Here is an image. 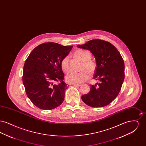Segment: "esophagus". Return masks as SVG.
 I'll return each instance as SVG.
<instances>
[{"label": "esophagus", "instance_id": "1", "mask_svg": "<svg viewBox=\"0 0 146 146\" xmlns=\"http://www.w3.org/2000/svg\"><path fill=\"white\" fill-rule=\"evenodd\" d=\"M73 85L79 87V86H80L82 85V84H73Z\"/></svg>", "mask_w": 146, "mask_h": 146}]
</instances>
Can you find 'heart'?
I'll return each mask as SVG.
<instances>
[{
	"label": "heart",
	"instance_id": "b5f03b06",
	"mask_svg": "<svg viewBox=\"0 0 146 146\" xmlns=\"http://www.w3.org/2000/svg\"><path fill=\"white\" fill-rule=\"evenodd\" d=\"M74 55L83 61L81 66L82 71L79 73H70L66 76V80L70 84L82 83L88 80L89 77L88 71L90 74L95 72L96 69V64L91 60V54L88 50L79 49L76 50ZM60 64L63 71L65 73H68L70 71L69 57L67 56L64 57L61 61Z\"/></svg>",
	"mask_w": 146,
	"mask_h": 146
}]
</instances>
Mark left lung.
Returning a JSON list of instances; mask_svg holds the SVG:
<instances>
[{"instance_id": "left-lung-1", "label": "left lung", "mask_w": 146, "mask_h": 146, "mask_svg": "<svg viewBox=\"0 0 146 146\" xmlns=\"http://www.w3.org/2000/svg\"><path fill=\"white\" fill-rule=\"evenodd\" d=\"M77 47L90 50L95 57L97 67L93 78L100 82L91 85L90 92L82 96L83 101L92 107L110 104L117 97L125 78L124 62L120 52L111 43L97 39Z\"/></svg>"}]
</instances>
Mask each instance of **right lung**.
<instances>
[{
  "label": "right lung",
  "mask_w": 146,
  "mask_h": 146,
  "mask_svg": "<svg viewBox=\"0 0 146 146\" xmlns=\"http://www.w3.org/2000/svg\"><path fill=\"white\" fill-rule=\"evenodd\" d=\"M72 48L45 42L35 48L28 56L22 81L27 97L38 108L50 110L62 104L68 85L63 82L60 63Z\"/></svg>",
  "instance_id": "add662e5"
}]
</instances>
